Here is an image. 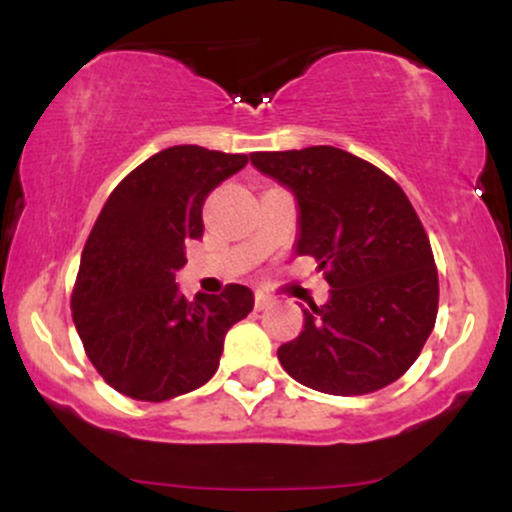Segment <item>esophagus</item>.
<instances>
[{
    "label": "esophagus",
    "instance_id": "obj_1",
    "mask_svg": "<svg viewBox=\"0 0 512 512\" xmlns=\"http://www.w3.org/2000/svg\"><path fill=\"white\" fill-rule=\"evenodd\" d=\"M269 305H272V298H269L267 293L257 291V293H255V308H257V310H264V308H269Z\"/></svg>",
    "mask_w": 512,
    "mask_h": 512
}]
</instances>
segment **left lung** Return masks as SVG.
<instances>
[{
  "label": "left lung",
  "mask_w": 512,
  "mask_h": 512,
  "mask_svg": "<svg viewBox=\"0 0 512 512\" xmlns=\"http://www.w3.org/2000/svg\"><path fill=\"white\" fill-rule=\"evenodd\" d=\"M250 163L296 197L293 250L325 269L330 301L303 308L279 346L293 380L327 395H368L407 373L433 332L438 272L419 216L390 175L349 151H260Z\"/></svg>",
  "instance_id": "obj_1"
}]
</instances>
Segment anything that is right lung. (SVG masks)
I'll list each match as a JSON object with an SVG mask.
<instances>
[{
    "mask_svg": "<svg viewBox=\"0 0 512 512\" xmlns=\"http://www.w3.org/2000/svg\"><path fill=\"white\" fill-rule=\"evenodd\" d=\"M248 156L170 146L115 187L81 252L74 325L110 387L142 402L185 395L219 368L226 332L255 305L248 286L187 301L175 272L204 233L202 207Z\"/></svg>",
    "mask_w": 512,
    "mask_h": 512,
    "instance_id": "1",
    "label": "right lung"
}]
</instances>
